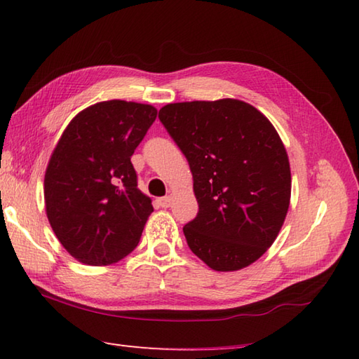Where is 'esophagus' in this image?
I'll list each match as a JSON object with an SVG mask.
<instances>
[{
  "instance_id": "34e87169",
  "label": "esophagus",
  "mask_w": 359,
  "mask_h": 359,
  "mask_svg": "<svg viewBox=\"0 0 359 359\" xmlns=\"http://www.w3.org/2000/svg\"><path fill=\"white\" fill-rule=\"evenodd\" d=\"M158 203H159V206H161V208H169L170 204H172V196H170V195L163 196V198H159V200H158Z\"/></svg>"
}]
</instances>
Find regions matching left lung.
Segmentation results:
<instances>
[{
    "label": "left lung",
    "mask_w": 359,
    "mask_h": 359,
    "mask_svg": "<svg viewBox=\"0 0 359 359\" xmlns=\"http://www.w3.org/2000/svg\"><path fill=\"white\" fill-rule=\"evenodd\" d=\"M184 153L198 215L182 231L215 271L250 266L274 243L291 198L287 150L273 123L237 99L194 100L159 109Z\"/></svg>",
    "instance_id": "8db88e82"
}]
</instances>
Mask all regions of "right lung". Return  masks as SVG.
<instances>
[{
	"mask_svg": "<svg viewBox=\"0 0 359 359\" xmlns=\"http://www.w3.org/2000/svg\"><path fill=\"white\" fill-rule=\"evenodd\" d=\"M158 109L97 102L65 128L45 173L46 215L55 237L83 265H113L135 250L153 212L131 164Z\"/></svg>",
	"mask_w": 359,
	"mask_h": 359,
	"instance_id": "1",
	"label": "right lung"
}]
</instances>
